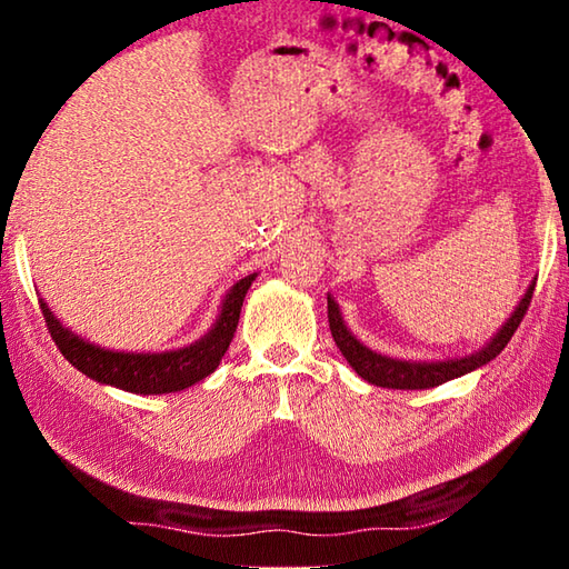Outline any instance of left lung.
<instances>
[{"instance_id":"1","label":"left lung","mask_w":569,"mask_h":569,"mask_svg":"<svg viewBox=\"0 0 569 569\" xmlns=\"http://www.w3.org/2000/svg\"><path fill=\"white\" fill-rule=\"evenodd\" d=\"M532 291H535V283L527 288V293L522 296V301L517 303L515 313L509 316L507 323L492 336V341H489L485 349L477 353L461 356V359H449V361H401V359H391V356H381L377 351L366 349V346L356 339L349 329H346L339 303L333 301L331 293H329V326H331V336L336 346H339L343 353V359L351 363V369L359 373L363 381L383 389H431L445 381L465 377V373L497 359L505 346L509 343V339L515 336L517 326L522 323L529 301H532Z\"/></svg>"}]
</instances>
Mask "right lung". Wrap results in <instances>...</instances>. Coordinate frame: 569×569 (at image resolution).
Instances as JSON below:
<instances>
[{"label": "right lung", "instance_id": "obj_1", "mask_svg": "<svg viewBox=\"0 0 569 569\" xmlns=\"http://www.w3.org/2000/svg\"><path fill=\"white\" fill-rule=\"evenodd\" d=\"M258 273H250L230 288L220 306V313L203 339L196 343L182 346L176 351L160 353H138V351H110L104 346H94L84 341L82 336L72 333L70 329L57 321L52 308L40 298V308L44 316L47 329L52 333V341L62 356L70 361L77 371L84 377L94 379L98 383H110L130 393H170L192 387V383L203 381L218 369L223 359L233 333L238 329L240 306L248 293L250 283L256 281Z\"/></svg>", "mask_w": 569, "mask_h": 569}]
</instances>
